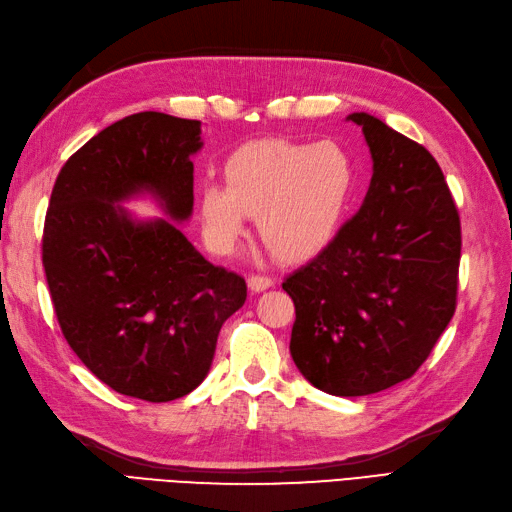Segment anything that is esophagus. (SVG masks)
<instances>
[{"instance_id": "obj_1", "label": "esophagus", "mask_w": 512, "mask_h": 512, "mask_svg": "<svg viewBox=\"0 0 512 512\" xmlns=\"http://www.w3.org/2000/svg\"><path fill=\"white\" fill-rule=\"evenodd\" d=\"M247 285H249V289H252V291L260 293V291H265V289H269V287H274V278L254 274V276L247 278Z\"/></svg>"}]
</instances>
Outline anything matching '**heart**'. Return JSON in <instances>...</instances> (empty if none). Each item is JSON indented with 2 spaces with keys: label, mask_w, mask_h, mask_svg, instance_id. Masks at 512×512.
Masks as SVG:
<instances>
[{
  "label": "heart",
  "mask_w": 512,
  "mask_h": 512,
  "mask_svg": "<svg viewBox=\"0 0 512 512\" xmlns=\"http://www.w3.org/2000/svg\"><path fill=\"white\" fill-rule=\"evenodd\" d=\"M221 184L199 190L203 236L232 254L256 217L260 241L282 263H304L333 241L355 192V162L342 144L247 142L227 157Z\"/></svg>",
  "instance_id": "b5f03b06"
}]
</instances>
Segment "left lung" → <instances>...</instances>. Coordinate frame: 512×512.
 Here are the masks:
<instances>
[{"instance_id":"8db88e82","label":"left lung","mask_w":512,"mask_h":512,"mask_svg":"<svg viewBox=\"0 0 512 512\" xmlns=\"http://www.w3.org/2000/svg\"><path fill=\"white\" fill-rule=\"evenodd\" d=\"M372 155L368 195L311 263L282 282L291 357L317 390L366 396L410 379L456 313L460 217L425 146L350 113Z\"/></svg>"}]
</instances>
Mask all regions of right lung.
Here are the masks:
<instances>
[{
    "label": "right lung",
    "mask_w": 512,
    "mask_h": 512,
    "mask_svg": "<svg viewBox=\"0 0 512 512\" xmlns=\"http://www.w3.org/2000/svg\"><path fill=\"white\" fill-rule=\"evenodd\" d=\"M201 122L142 111L113 122L61 168L43 225V269L67 344L111 390L175 401L206 379L245 280L208 263L179 225L192 214ZM151 194L168 220L121 206Z\"/></svg>",
    "instance_id": "add662e5"
}]
</instances>
